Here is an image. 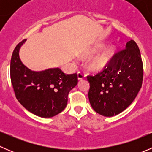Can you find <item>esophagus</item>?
Listing matches in <instances>:
<instances>
[{"instance_id": "34e87169", "label": "esophagus", "mask_w": 152, "mask_h": 152, "mask_svg": "<svg viewBox=\"0 0 152 152\" xmlns=\"http://www.w3.org/2000/svg\"><path fill=\"white\" fill-rule=\"evenodd\" d=\"M77 76H78V79L79 80H82V79H83L86 76V74L85 72L83 71H79L77 73Z\"/></svg>"}]
</instances>
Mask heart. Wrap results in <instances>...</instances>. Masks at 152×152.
I'll return each mask as SVG.
<instances>
[{
  "mask_svg": "<svg viewBox=\"0 0 152 152\" xmlns=\"http://www.w3.org/2000/svg\"><path fill=\"white\" fill-rule=\"evenodd\" d=\"M99 48H102V46ZM96 50H94L93 51H96ZM115 53V48L113 45L106 48L103 51L101 52L99 54L93 57L90 61V67L94 70H103L110 63Z\"/></svg>",
  "mask_w": 152,
  "mask_h": 152,
  "instance_id": "heart-1",
  "label": "heart"
}]
</instances>
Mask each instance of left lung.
<instances>
[{"instance_id":"left-lung-1","label":"left lung","mask_w":152,"mask_h":152,"mask_svg":"<svg viewBox=\"0 0 152 152\" xmlns=\"http://www.w3.org/2000/svg\"><path fill=\"white\" fill-rule=\"evenodd\" d=\"M143 67L140 50L134 40L115 53L110 63L90 82L88 98L93 110L106 117L119 114L129 107L142 86Z\"/></svg>"}]
</instances>
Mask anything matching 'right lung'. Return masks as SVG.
<instances>
[{
  "label": "right lung",
  "mask_w": 152,
  "mask_h": 152,
  "mask_svg": "<svg viewBox=\"0 0 152 152\" xmlns=\"http://www.w3.org/2000/svg\"><path fill=\"white\" fill-rule=\"evenodd\" d=\"M26 39L17 45L12 53L10 76L15 96L27 110L42 118H51L63 111L67 96L78 83L76 73L65 74L59 67L33 71L19 57Z\"/></svg>",
  "instance_id": "obj_1"
}]
</instances>
